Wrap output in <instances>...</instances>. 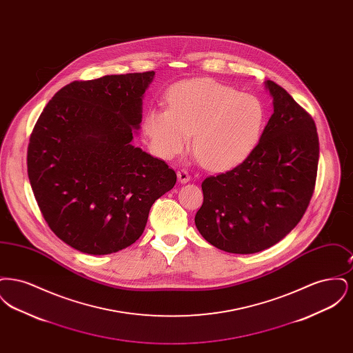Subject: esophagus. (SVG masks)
I'll use <instances>...</instances> for the list:
<instances>
[{"label": "esophagus", "instance_id": "1", "mask_svg": "<svg viewBox=\"0 0 353 353\" xmlns=\"http://www.w3.org/2000/svg\"><path fill=\"white\" fill-rule=\"evenodd\" d=\"M177 179H179V181H180L181 184H185V183H188V181L190 180V176H189L188 170L180 169V170L177 172Z\"/></svg>", "mask_w": 353, "mask_h": 353}]
</instances>
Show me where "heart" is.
Masks as SVG:
<instances>
[{
    "mask_svg": "<svg viewBox=\"0 0 353 353\" xmlns=\"http://www.w3.org/2000/svg\"><path fill=\"white\" fill-rule=\"evenodd\" d=\"M168 108H153L144 130L157 154L172 159L188 147L194 134V152L205 168L229 170L243 163L256 147L265 125L261 101L210 79L176 84Z\"/></svg>",
    "mask_w": 353,
    "mask_h": 353,
    "instance_id": "b5f03b06",
    "label": "heart"
}]
</instances>
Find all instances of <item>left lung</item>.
Returning <instances> with one entry per match:
<instances>
[{
	"mask_svg": "<svg viewBox=\"0 0 353 353\" xmlns=\"http://www.w3.org/2000/svg\"><path fill=\"white\" fill-rule=\"evenodd\" d=\"M274 114L250 156L202 181L194 222L219 250L252 254L283 239L311 201L319 161L316 125L281 85L266 81Z\"/></svg>",
	"mask_w": 353,
	"mask_h": 353,
	"instance_id": "1",
	"label": "left lung"
}]
</instances>
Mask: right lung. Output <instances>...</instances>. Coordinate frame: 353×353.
Returning a JSON list of instances; mask_svg holds the SVG:
<instances>
[{
  "label": "right lung",
  "mask_w": 353,
  "mask_h": 353,
  "mask_svg": "<svg viewBox=\"0 0 353 353\" xmlns=\"http://www.w3.org/2000/svg\"><path fill=\"white\" fill-rule=\"evenodd\" d=\"M154 71L75 81L43 108L28 174L49 228L75 250L104 255L143 234L153 202L177 180L165 161L131 144Z\"/></svg>",
  "instance_id": "1"
}]
</instances>
